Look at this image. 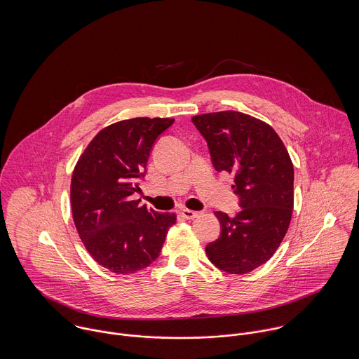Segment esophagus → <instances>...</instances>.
<instances>
[{"instance_id":"1","label":"esophagus","mask_w":359,"mask_h":359,"mask_svg":"<svg viewBox=\"0 0 359 359\" xmlns=\"http://www.w3.org/2000/svg\"><path fill=\"white\" fill-rule=\"evenodd\" d=\"M181 215L187 219H194V218H198L201 215V212L198 211H194V210H188V208H184L181 210Z\"/></svg>"}]
</instances>
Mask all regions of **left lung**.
I'll list each match as a JSON object with an SVG mask.
<instances>
[{
	"label": "left lung",
	"instance_id": "8db88e82",
	"mask_svg": "<svg viewBox=\"0 0 359 359\" xmlns=\"http://www.w3.org/2000/svg\"><path fill=\"white\" fill-rule=\"evenodd\" d=\"M217 171L235 177L241 211H215L221 236L205 246L218 269L245 275L265 264L282 243L294 205V170L282 140L262 120L225 110L192 117Z\"/></svg>",
	"mask_w": 359,
	"mask_h": 359
}]
</instances>
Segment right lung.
<instances>
[{"label":"right lung","instance_id":"add662e5","mask_svg":"<svg viewBox=\"0 0 359 359\" xmlns=\"http://www.w3.org/2000/svg\"><path fill=\"white\" fill-rule=\"evenodd\" d=\"M172 123L135 117L110 124L74 165L70 203L77 233L90 256L117 275L149 266L177 221L174 212H156L131 198L141 191L156 138Z\"/></svg>","mask_w":359,"mask_h":359}]
</instances>
